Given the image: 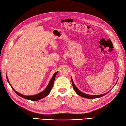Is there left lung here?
Here are the masks:
<instances>
[{
    "mask_svg": "<svg viewBox=\"0 0 126 126\" xmlns=\"http://www.w3.org/2000/svg\"><path fill=\"white\" fill-rule=\"evenodd\" d=\"M71 81H72V86H73V88L74 90H75V92L77 93V94H78V95L82 97L86 98H89V99L97 98L101 97L105 95L106 94H107L108 93H109V92H108L106 93H105V94H101V95H92L86 94H85V93H82V92L80 91V90L78 89V88L77 87H76V85H75V83H74V82H73V79H72V77H71ZM117 82H116L115 85L117 84ZM115 85H114V86H115Z\"/></svg>",
    "mask_w": 126,
    "mask_h": 126,
    "instance_id": "1",
    "label": "left lung"
}]
</instances>
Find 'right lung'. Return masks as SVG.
<instances>
[{
  "mask_svg": "<svg viewBox=\"0 0 126 126\" xmlns=\"http://www.w3.org/2000/svg\"><path fill=\"white\" fill-rule=\"evenodd\" d=\"M57 72H58V71L56 72L54 74L53 77H52V78H51L49 82V83H48V86H47V87L45 88L43 92H40L39 93H38V94H35V95H30V96H26V95H22V94H20V93H18L17 92L15 91V89L13 88V87L11 86V85L10 84V83H9V80L8 79V77L7 76V75H6V78H7V81H8V83L9 84V85L11 86V87H12V88L13 89V91H14L16 93V94L18 96L22 97H23V98L30 100V101H38V100H40V99H41L42 98L45 97L47 96V95H48V94H49L51 89H52V87H53V85H54V80H55V77H56V76L57 75Z\"/></svg>",
  "mask_w": 126,
  "mask_h": 126,
  "instance_id": "1",
  "label": "right lung"
}]
</instances>
